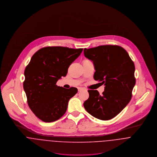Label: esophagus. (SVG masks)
Instances as JSON below:
<instances>
[{
    "instance_id": "obj_1",
    "label": "esophagus",
    "mask_w": 157,
    "mask_h": 157,
    "mask_svg": "<svg viewBox=\"0 0 157 157\" xmlns=\"http://www.w3.org/2000/svg\"><path fill=\"white\" fill-rule=\"evenodd\" d=\"M84 88H78V91H81L82 90H84Z\"/></svg>"
}]
</instances>
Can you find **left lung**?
<instances>
[{
  "label": "left lung",
  "instance_id": "left-lung-1",
  "mask_svg": "<svg viewBox=\"0 0 157 157\" xmlns=\"http://www.w3.org/2000/svg\"><path fill=\"white\" fill-rule=\"evenodd\" d=\"M84 56L93 61L94 80L104 84V91L88 90L89 98L84 103L93 117L108 121L116 117L128 104L136 84L135 66L128 52L121 46L104 45L84 50Z\"/></svg>",
  "mask_w": 157,
  "mask_h": 157
}]
</instances>
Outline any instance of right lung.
<instances>
[{
  "label": "right lung",
  "instance_id": "right-lung-1",
  "mask_svg": "<svg viewBox=\"0 0 157 157\" xmlns=\"http://www.w3.org/2000/svg\"><path fill=\"white\" fill-rule=\"evenodd\" d=\"M83 49L53 46L40 49L34 54L24 75L23 88L28 104L35 116L44 122L58 120L66 112L69 101L78 92L56 85L66 76L70 64Z\"/></svg>",
  "mask_w": 157,
  "mask_h": 157
}]
</instances>
